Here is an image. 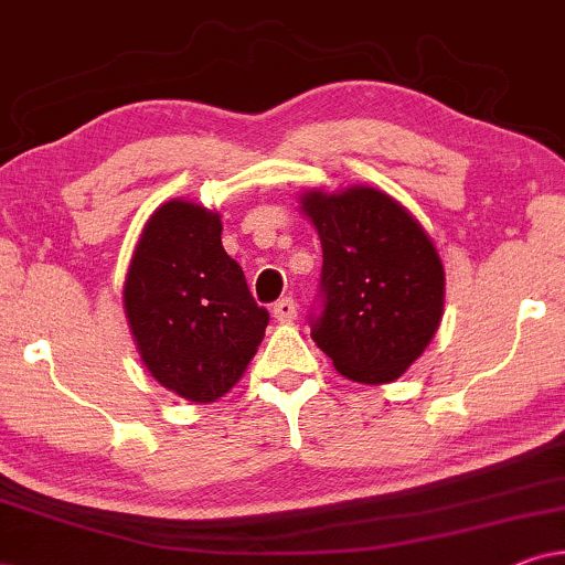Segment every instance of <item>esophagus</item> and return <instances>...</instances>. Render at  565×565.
<instances>
[{
	"mask_svg": "<svg viewBox=\"0 0 565 565\" xmlns=\"http://www.w3.org/2000/svg\"><path fill=\"white\" fill-rule=\"evenodd\" d=\"M273 313H275V319L280 321V323H292V321L298 319V306H296V300H292V298L277 300L275 308H273Z\"/></svg>",
	"mask_w": 565,
	"mask_h": 565,
	"instance_id": "34e87169",
	"label": "esophagus"
}]
</instances>
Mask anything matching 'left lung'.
<instances>
[{"instance_id": "1", "label": "left lung", "mask_w": 565, "mask_h": 565, "mask_svg": "<svg viewBox=\"0 0 565 565\" xmlns=\"http://www.w3.org/2000/svg\"><path fill=\"white\" fill-rule=\"evenodd\" d=\"M321 238L313 342L344 377L391 383L422 358L445 306L443 259L422 223L375 188L300 195Z\"/></svg>"}]
</instances>
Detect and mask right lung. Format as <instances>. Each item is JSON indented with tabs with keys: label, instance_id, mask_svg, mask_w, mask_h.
<instances>
[{
	"label": "right lung",
	"instance_id": "1",
	"mask_svg": "<svg viewBox=\"0 0 565 565\" xmlns=\"http://www.w3.org/2000/svg\"><path fill=\"white\" fill-rule=\"evenodd\" d=\"M221 215L159 205L130 259L122 306L143 365L177 396L211 404L238 383L269 323L221 244Z\"/></svg>",
	"mask_w": 565,
	"mask_h": 565
}]
</instances>
